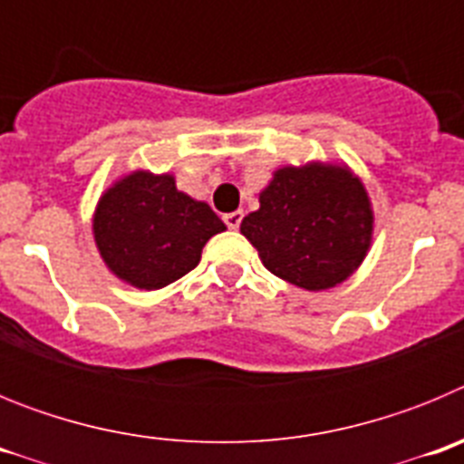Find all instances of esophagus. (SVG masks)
Returning a JSON list of instances; mask_svg holds the SVG:
<instances>
[{
    "instance_id": "obj_1",
    "label": "esophagus",
    "mask_w": 464,
    "mask_h": 464,
    "mask_svg": "<svg viewBox=\"0 0 464 464\" xmlns=\"http://www.w3.org/2000/svg\"><path fill=\"white\" fill-rule=\"evenodd\" d=\"M241 218H244V213H241V211L225 213V216H223L225 225H227L229 229H239V225H241Z\"/></svg>"
}]
</instances>
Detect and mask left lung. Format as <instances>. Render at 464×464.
I'll use <instances>...</instances> for the list:
<instances>
[{
    "label": "left lung",
    "instance_id": "1",
    "mask_svg": "<svg viewBox=\"0 0 464 464\" xmlns=\"http://www.w3.org/2000/svg\"><path fill=\"white\" fill-rule=\"evenodd\" d=\"M239 229L274 276L318 293L362 265L374 239V208L351 167L311 160L278 167L260 190V208Z\"/></svg>",
    "mask_w": 464,
    "mask_h": 464
}]
</instances>
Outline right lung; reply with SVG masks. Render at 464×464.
<instances>
[{
    "mask_svg": "<svg viewBox=\"0 0 464 464\" xmlns=\"http://www.w3.org/2000/svg\"><path fill=\"white\" fill-rule=\"evenodd\" d=\"M225 223L207 202L176 188L174 174L132 169L102 192L92 213L94 246L106 269L139 290H160L199 265Z\"/></svg>",
    "mask_w": 464,
    "mask_h": 464,
    "instance_id": "obj_1",
    "label": "right lung"
}]
</instances>
